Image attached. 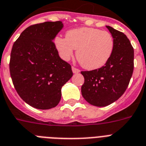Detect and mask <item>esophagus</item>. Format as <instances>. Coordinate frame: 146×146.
Listing matches in <instances>:
<instances>
[{
  "instance_id": "34e87169",
  "label": "esophagus",
  "mask_w": 146,
  "mask_h": 146,
  "mask_svg": "<svg viewBox=\"0 0 146 146\" xmlns=\"http://www.w3.org/2000/svg\"><path fill=\"white\" fill-rule=\"evenodd\" d=\"M72 70H73V73H78L80 72V70L79 69H77V68H76L74 67H72Z\"/></svg>"
}]
</instances>
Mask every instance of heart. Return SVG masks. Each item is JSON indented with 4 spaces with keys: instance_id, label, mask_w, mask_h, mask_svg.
Returning a JSON list of instances; mask_svg holds the SVG:
<instances>
[{
    "instance_id": "obj_1",
    "label": "heart",
    "mask_w": 146,
    "mask_h": 146,
    "mask_svg": "<svg viewBox=\"0 0 146 146\" xmlns=\"http://www.w3.org/2000/svg\"><path fill=\"white\" fill-rule=\"evenodd\" d=\"M56 48L64 61H69L76 50V58L83 67L96 70L111 58L114 39L109 32L91 27H81L67 32L66 37L56 36Z\"/></svg>"
}]
</instances>
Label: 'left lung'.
Returning <instances> with one entry per match:
<instances>
[{"label": "left lung", "instance_id": "8db88e82", "mask_svg": "<svg viewBox=\"0 0 146 146\" xmlns=\"http://www.w3.org/2000/svg\"><path fill=\"white\" fill-rule=\"evenodd\" d=\"M114 39V49L105 66L82 71L84 82L82 94L90 105L105 107L117 101L128 86L133 70V48L122 32L106 26Z\"/></svg>", "mask_w": 146, "mask_h": 146}]
</instances>
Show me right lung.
Returning <instances> with one entry per match:
<instances>
[{"instance_id":"add662e5","label":"right lung","mask_w":146,"mask_h":146,"mask_svg":"<svg viewBox=\"0 0 146 146\" xmlns=\"http://www.w3.org/2000/svg\"><path fill=\"white\" fill-rule=\"evenodd\" d=\"M62 28V21L29 26L12 48L9 71L14 87L22 100L35 108L56 107L62 86L73 76L70 64L60 58L53 42Z\"/></svg>"}]
</instances>
